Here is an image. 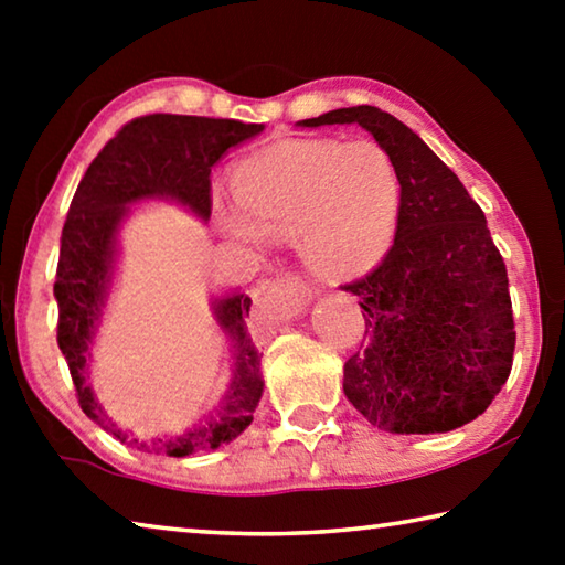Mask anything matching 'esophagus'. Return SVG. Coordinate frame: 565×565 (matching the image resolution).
I'll use <instances>...</instances> for the list:
<instances>
[{"label":"esophagus","instance_id":"obj_1","mask_svg":"<svg viewBox=\"0 0 565 565\" xmlns=\"http://www.w3.org/2000/svg\"><path fill=\"white\" fill-rule=\"evenodd\" d=\"M311 299L313 291L299 276H281V279H271L262 286L256 294V306L271 319H291L301 313Z\"/></svg>","mask_w":565,"mask_h":565}]
</instances>
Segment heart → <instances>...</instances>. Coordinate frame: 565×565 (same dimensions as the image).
<instances>
[{
  "instance_id": "obj_1",
  "label": "heart",
  "mask_w": 565,
  "mask_h": 565,
  "mask_svg": "<svg viewBox=\"0 0 565 565\" xmlns=\"http://www.w3.org/2000/svg\"><path fill=\"white\" fill-rule=\"evenodd\" d=\"M236 206H214L218 232L264 248L289 238L306 269L349 279L384 259L401 214V174L374 139H284L228 171Z\"/></svg>"
}]
</instances>
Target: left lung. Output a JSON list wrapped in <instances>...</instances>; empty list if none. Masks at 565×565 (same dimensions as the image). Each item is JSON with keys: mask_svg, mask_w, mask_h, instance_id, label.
Segmentation results:
<instances>
[{"mask_svg": "<svg viewBox=\"0 0 565 565\" xmlns=\"http://www.w3.org/2000/svg\"><path fill=\"white\" fill-rule=\"evenodd\" d=\"M299 124H359L401 174L394 246L343 286L366 319V341L343 363V394L388 434H446L478 418L509 379L515 349L509 274L481 206L388 111L361 104Z\"/></svg>", "mask_w": 565, "mask_h": 565, "instance_id": "left-lung-1", "label": "left lung"}]
</instances>
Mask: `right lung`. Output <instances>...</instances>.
I'll use <instances>...</instances> for the list:
<instances>
[{"label": "right lung", "instance_id": "obj_1", "mask_svg": "<svg viewBox=\"0 0 565 565\" xmlns=\"http://www.w3.org/2000/svg\"><path fill=\"white\" fill-rule=\"evenodd\" d=\"M262 129V124H244L238 119L147 114L124 124L82 177L62 228L54 296L60 306L56 343L70 366L79 406L89 418L102 424V408L84 379V363H87L94 323L107 296L117 228L127 214V204L147 196H169L202 218H209L212 167L226 149L256 137ZM248 309L252 299L244 294L216 303V319L236 347L232 388L222 408L204 426L164 444L169 456L181 458L218 448L254 420L264 381L259 374V349L248 337L244 321ZM114 436L127 441L119 431H114Z\"/></svg>", "mask_w": 565, "mask_h": 565}]
</instances>
